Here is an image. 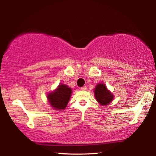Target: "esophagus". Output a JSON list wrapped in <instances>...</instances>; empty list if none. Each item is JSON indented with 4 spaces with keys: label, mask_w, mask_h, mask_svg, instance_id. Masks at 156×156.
Segmentation results:
<instances>
[{
    "label": "esophagus",
    "mask_w": 156,
    "mask_h": 156,
    "mask_svg": "<svg viewBox=\"0 0 156 156\" xmlns=\"http://www.w3.org/2000/svg\"><path fill=\"white\" fill-rule=\"evenodd\" d=\"M80 90H87V87H86V86H83V87H80Z\"/></svg>",
    "instance_id": "esophagus-1"
}]
</instances>
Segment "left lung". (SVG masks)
<instances>
[{
  "label": "left lung",
  "mask_w": 156,
  "mask_h": 156,
  "mask_svg": "<svg viewBox=\"0 0 156 156\" xmlns=\"http://www.w3.org/2000/svg\"><path fill=\"white\" fill-rule=\"evenodd\" d=\"M94 94L96 99L102 105L109 104L113 99V95L107 90L105 84H98L96 85Z\"/></svg>",
  "instance_id": "left-lung-1"
}]
</instances>
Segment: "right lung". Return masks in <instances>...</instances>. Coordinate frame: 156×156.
I'll list each match as a JSON object with an SVG mask.
<instances>
[{
    "label": "right lung",
    "instance_id": "1",
    "mask_svg": "<svg viewBox=\"0 0 156 156\" xmlns=\"http://www.w3.org/2000/svg\"><path fill=\"white\" fill-rule=\"evenodd\" d=\"M72 92L68 86L60 84L57 90L48 94V99L51 105L55 110H62L66 107Z\"/></svg>",
    "mask_w": 156,
    "mask_h": 156
}]
</instances>
